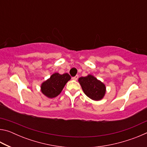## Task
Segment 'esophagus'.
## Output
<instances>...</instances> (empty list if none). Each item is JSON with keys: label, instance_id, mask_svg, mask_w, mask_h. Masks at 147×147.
I'll return each mask as SVG.
<instances>
[{"label": "esophagus", "instance_id": "esophagus-1", "mask_svg": "<svg viewBox=\"0 0 147 147\" xmlns=\"http://www.w3.org/2000/svg\"><path fill=\"white\" fill-rule=\"evenodd\" d=\"M78 78V75H76L75 76H74V77H73V78H72V79L74 80H76Z\"/></svg>", "mask_w": 147, "mask_h": 147}]
</instances>
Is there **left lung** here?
I'll return each instance as SVG.
<instances>
[{
  "mask_svg": "<svg viewBox=\"0 0 147 147\" xmlns=\"http://www.w3.org/2000/svg\"><path fill=\"white\" fill-rule=\"evenodd\" d=\"M78 82L87 96L93 100H100L106 93L105 85L95 77L89 74L85 77H80Z\"/></svg>",
  "mask_w": 147,
  "mask_h": 147,
  "instance_id": "left-lung-1",
  "label": "left lung"
}]
</instances>
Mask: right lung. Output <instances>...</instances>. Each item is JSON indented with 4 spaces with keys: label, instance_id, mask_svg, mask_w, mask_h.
Segmentation results:
<instances>
[{
    "label": "right lung",
    "instance_id": "right-lung-1",
    "mask_svg": "<svg viewBox=\"0 0 147 147\" xmlns=\"http://www.w3.org/2000/svg\"><path fill=\"white\" fill-rule=\"evenodd\" d=\"M70 79L71 76L67 73H54L41 84V92L49 98L56 97L61 93L65 85Z\"/></svg>",
    "mask_w": 147,
    "mask_h": 147
}]
</instances>
